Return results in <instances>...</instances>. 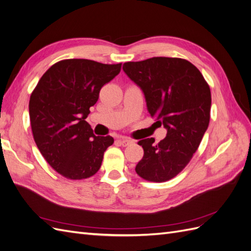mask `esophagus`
<instances>
[{
    "label": "esophagus",
    "mask_w": 251,
    "mask_h": 251,
    "mask_svg": "<svg viewBox=\"0 0 251 251\" xmlns=\"http://www.w3.org/2000/svg\"><path fill=\"white\" fill-rule=\"evenodd\" d=\"M118 141H119V143H120L123 147H127L128 144L132 143V140L127 139V138H120Z\"/></svg>",
    "instance_id": "34e87169"
}]
</instances>
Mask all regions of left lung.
Masks as SVG:
<instances>
[{
  "instance_id": "8db88e82",
  "label": "left lung",
  "mask_w": 251,
  "mask_h": 251,
  "mask_svg": "<svg viewBox=\"0 0 251 251\" xmlns=\"http://www.w3.org/2000/svg\"><path fill=\"white\" fill-rule=\"evenodd\" d=\"M123 69L142 90L151 116L168 130L157 144L154 138L138 142L144 154L135 171L151 182L171 180L191 161L208 127V83L197 67L178 57L127 62Z\"/></svg>"
}]
</instances>
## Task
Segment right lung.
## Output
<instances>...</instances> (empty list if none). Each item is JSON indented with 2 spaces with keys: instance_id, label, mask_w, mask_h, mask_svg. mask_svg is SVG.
I'll return each instance as SVG.
<instances>
[{
  "instance_id": "add662e5",
  "label": "right lung",
  "mask_w": 251,
  "mask_h": 251,
  "mask_svg": "<svg viewBox=\"0 0 251 251\" xmlns=\"http://www.w3.org/2000/svg\"><path fill=\"white\" fill-rule=\"evenodd\" d=\"M121 64L90 59L57 62L44 73L30 96L33 138L51 168L67 179L81 180L100 169L114 139L95 136L85 120L100 89L119 74Z\"/></svg>"
}]
</instances>
